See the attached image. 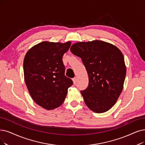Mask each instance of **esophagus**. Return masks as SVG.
<instances>
[{
  "mask_svg": "<svg viewBox=\"0 0 145 145\" xmlns=\"http://www.w3.org/2000/svg\"><path fill=\"white\" fill-rule=\"evenodd\" d=\"M72 81H73V83L74 85H76V83H77V77H75L72 79Z\"/></svg>",
  "mask_w": 145,
  "mask_h": 145,
  "instance_id": "34e87169",
  "label": "esophagus"
}]
</instances>
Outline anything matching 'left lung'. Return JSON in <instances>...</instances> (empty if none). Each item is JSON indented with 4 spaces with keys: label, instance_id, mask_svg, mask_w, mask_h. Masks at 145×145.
I'll use <instances>...</instances> for the list:
<instances>
[{
    "label": "left lung",
    "instance_id": "1",
    "mask_svg": "<svg viewBox=\"0 0 145 145\" xmlns=\"http://www.w3.org/2000/svg\"><path fill=\"white\" fill-rule=\"evenodd\" d=\"M71 52L82 58L89 76V86L81 91L86 105L92 111H108L117 102L123 89L126 66L121 50L101 40L73 44Z\"/></svg>",
    "mask_w": 145,
    "mask_h": 145
}]
</instances>
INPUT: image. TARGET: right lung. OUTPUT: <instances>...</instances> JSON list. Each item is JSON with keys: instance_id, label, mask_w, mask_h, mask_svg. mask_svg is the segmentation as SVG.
<instances>
[{"instance_id": "right-lung-1", "label": "right lung", "mask_w": 145, "mask_h": 145, "mask_svg": "<svg viewBox=\"0 0 145 145\" xmlns=\"http://www.w3.org/2000/svg\"><path fill=\"white\" fill-rule=\"evenodd\" d=\"M71 42H42L29 49L23 62L24 80L33 101L45 109L52 110L65 101L71 79L65 76L62 56Z\"/></svg>"}]
</instances>
